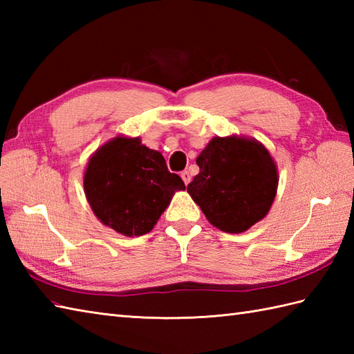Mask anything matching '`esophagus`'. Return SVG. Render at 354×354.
Segmentation results:
<instances>
[{
    "instance_id": "obj_1",
    "label": "esophagus",
    "mask_w": 354,
    "mask_h": 354,
    "mask_svg": "<svg viewBox=\"0 0 354 354\" xmlns=\"http://www.w3.org/2000/svg\"><path fill=\"white\" fill-rule=\"evenodd\" d=\"M181 178H183V181H184V184H185V185H189V184H190V181H192V175H190V171H189V170H184V171L181 173Z\"/></svg>"
}]
</instances>
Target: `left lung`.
Segmentation results:
<instances>
[{
    "label": "left lung",
    "mask_w": 354,
    "mask_h": 354,
    "mask_svg": "<svg viewBox=\"0 0 354 354\" xmlns=\"http://www.w3.org/2000/svg\"><path fill=\"white\" fill-rule=\"evenodd\" d=\"M196 164L199 173L187 192L216 228L243 232L268 214L278 175L272 156L259 141L216 137Z\"/></svg>",
    "instance_id": "8db88e82"
}]
</instances>
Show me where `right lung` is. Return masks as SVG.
<instances>
[{"label": "right lung", "instance_id": "add662e5", "mask_svg": "<svg viewBox=\"0 0 354 354\" xmlns=\"http://www.w3.org/2000/svg\"><path fill=\"white\" fill-rule=\"evenodd\" d=\"M84 187L102 223L129 237L152 230L173 193L185 189L158 150L142 146L140 138L126 137L111 140L91 156Z\"/></svg>", "mask_w": 354, "mask_h": 354}]
</instances>
